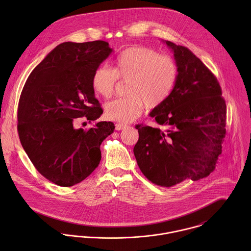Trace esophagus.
Returning a JSON list of instances; mask_svg holds the SVG:
<instances>
[{"label":"esophagus","instance_id":"34e87169","mask_svg":"<svg viewBox=\"0 0 251 251\" xmlns=\"http://www.w3.org/2000/svg\"><path fill=\"white\" fill-rule=\"evenodd\" d=\"M125 127H126V125H122V124H116V130H122Z\"/></svg>","mask_w":251,"mask_h":251}]
</instances>
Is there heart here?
I'll return each mask as SVG.
<instances>
[{
  "instance_id": "heart-1",
  "label": "heart",
  "mask_w": 251,
  "mask_h": 251,
  "mask_svg": "<svg viewBox=\"0 0 251 251\" xmlns=\"http://www.w3.org/2000/svg\"><path fill=\"white\" fill-rule=\"evenodd\" d=\"M178 75V64L173 57L138 45L122 51L114 61L113 70L99 67L93 74L92 87L96 94L109 98L118 78L128 81L127 97L109 101L104 110L111 121L130 123L141 116L145 105L153 109L163 104L170 97Z\"/></svg>"
}]
</instances>
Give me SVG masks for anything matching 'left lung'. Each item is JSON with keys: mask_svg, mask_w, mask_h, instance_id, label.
I'll return each mask as SVG.
<instances>
[{"mask_svg": "<svg viewBox=\"0 0 251 251\" xmlns=\"http://www.w3.org/2000/svg\"><path fill=\"white\" fill-rule=\"evenodd\" d=\"M178 64L176 85L150 116L159 127L136 125L133 152L144 176L170 187L214 172L226 129V104L214 73L188 48L166 40Z\"/></svg>", "mask_w": 251, "mask_h": 251, "instance_id": "8db88e82", "label": "left lung"}]
</instances>
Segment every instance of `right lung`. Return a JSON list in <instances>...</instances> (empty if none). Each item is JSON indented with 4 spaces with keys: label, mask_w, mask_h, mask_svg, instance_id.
Returning a JSON list of instances; mask_svg holds the SVG:
<instances>
[{
    "label": "right lung",
    "mask_w": 251,
    "mask_h": 251,
    "mask_svg": "<svg viewBox=\"0 0 251 251\" xmlns=\"http://www.w3.org/2000/svg\"><path fill=\"white\" fill-rule=\"evenodd\" d=\"M111 52L103 40L61 43L24 85L17 112L19 139L36 170L57 185L69 187L90 176L101 159L100 145L114 131L111 122L74 127L77 118L92 122L103 113L92 77Z\"/></svg>",
    "instance_id": "right-lung-1"
}]
</instances>
